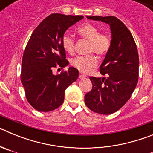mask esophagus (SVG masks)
<instances>
[{
	"mask_svg": "<svg viewBox=\"0 0 153 153\" xmlns=\"http://www.w3.org/2000/svg\"><path fill=\"white\" fill-rule=\"evenodd\" d=\"M86 77V76L85 75V74H79V79H84V78Z\"/></svg>",
	"mask_w": 153,
	"mask_h": 153,
	"instance_id": "esophagus-1",
	"label": "esophagus"
}]
</instances>
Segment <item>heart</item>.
<instances>
[{"instance_id":"heart-1","label":"heart","mask_w":153,"mask_h":153,"mask_svg":"<svg viewBox=\"0 0 153 153\" xmlns=\"http://www.w3.org/2000/svg\"><path fill=\"white\" fill-rule=\"evenodd\" d=\"M77 32L83 38L89 40L88 53H96L100 56H103L109 52L111 47V39L106 33H100L97 27L93 24H86L79 27ZM61 44L66 52L71 53L74 50V40L69 34L65 33L61 38ZM73 67L81 72H88L97 64V59L94 55L77 56L70 60Z\"/></svg>"}]
</instances>
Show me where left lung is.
<instances>
[{"label": "left lung", "mask_w": 153, "mask_h": 153, "mask_svg": "<svg viewBox=\"0 0 153 153\" xmlns=\"http://www.w3.org/2000/svg\"><path fill=\"white\" fill-rule=\"evenodd\" d=\"M87 18L109 24L111 47L100 67L102 75L90 76L91 91L85 95V103L92 111L109 115L117 112L129 100L138 83L139 55L132 33L125 24L113 16H93Z\"/></svg>", "instance_id": "left-lung-1"}]
</instances>
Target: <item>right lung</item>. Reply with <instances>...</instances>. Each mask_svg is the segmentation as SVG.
<instances>
[{
    "instance_id": "right-lung-1",
    "label": "right lung",
    "mask_w": 153,
    "mask_h": 153,
    "mask_svg": "<svg viewBox=\"0 0 153 153\" xmlns=\"http://www.w3.org/2000/svg\"><path fill=\"white\" fill-rule=\"evenodd\" d=\"M83 18L52 13L31 34L23 55L21 79L27 100L38 111H52L61 106L66 89L79 76L78 70L73 67L56 75L52 70L69 64L61 38L70 27Z\"/></svg>"
}]
</instances>
